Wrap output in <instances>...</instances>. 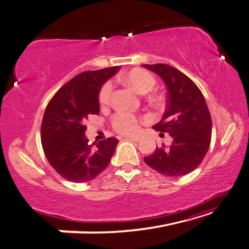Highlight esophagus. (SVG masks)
Here are the masks:
<instances>
[{
  "label": "esophagus",
  "mask_w": 249,
  "mask_h": 249,
  "mask_svg": "<svg viewBox=\"0 0 249 249\" xmlns=\"http://www.w3.org/2000/svg\"><path fill=\"white\" fill-rule=\"evenodd\" d=\"M128 140H131V141H135V142H138V141H140V138L137 137V136H131V137H127Z\"/></svg>",
  "instance_id": "obj_1"
}]
</instances>
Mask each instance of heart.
I'll return each mask as SVG.
<instances>
[{"label":"heart","instance_id":"heart-1","mask_svg":"<svg viewBox=\"0 0 249 249\" xmlns=\"http://www.w3.org/2000/svg\"><path fill=\"white\" fill-rule=\"evenodd\" d=\"M122 80L139 94H147L151 91L157 83L154 76L150 72L142 69L130 70L122 76ZM112 90H113V85L111 82H107L102 85L99 91V102L101 106H107L109 104ZM112 126L120 134L133 135L137 133L139 129V121L137 116L128 113V112H118L112 118Z\"/></svg>","mask_w":249,"mask_h":249}]
</instances>
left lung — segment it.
I'll use <instances>...</instances> for the list:
<instances>
[{
    "instance_id": "8db88e82",
    "label": "left lung",
    "mask_w": 249,
    "mask_h": 249,
    "mask_svg": "<svg viewBox=\"0 0 249 249\" xmlns=\"http://www.w3.org/2000/svg\"><path fill=\"white\" fill-rule=\"evenodd\" d=\"M142 67L158 74L167 89V108L152 127L173 137L172 145L157 147L144 162L165 176H184L199 166L211 144L212 118L205 98L194 82L175 68L164 63Z\"/></svg>"
}]
</instances>
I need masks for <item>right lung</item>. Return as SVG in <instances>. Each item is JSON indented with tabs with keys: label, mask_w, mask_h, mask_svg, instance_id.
I'll return each instance as SVG.
<instances>
[{
	"label": "right lung",
	"mask_w": 249,
	"mask_h": 249,
	"mask_svg": "<svg viewBox=\"0 0 249 249\" xmlns=\"http://www.w3.org/2000/svg\"><path fill=\"white\" fill-rule=\"evenodd\" d=\"M119 67L82 72L58 90L44 112L42 147L52 167L71 182H86L104 172L119 140L110 137L94 147L85 137V121L99 114V91Z\"/></svg>",
	"instance_id": "obj_1"
}]
</instances>
